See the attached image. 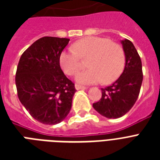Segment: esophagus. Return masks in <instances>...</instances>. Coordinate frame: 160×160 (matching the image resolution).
Listing matches in <instances>:
<instances>
[{
	"instance_id": "esophagus-1",
	"label": "esophagus",
	"mask_w": 160,
	"mask_h": 160,
	"mask_svg": "<svg viewBox=\"0 0 160 160\" xmlns=\"http://www.w3.org/2000/svg\"><path fill=\"white\" fill-rule=\"evenodd\" d=\"M75 89L77 90H85L86 89V87H85V86H82V85H75Z\"/></svg>"
}]
</instances>
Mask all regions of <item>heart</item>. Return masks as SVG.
I'll return each mask as SVG.
<instances>
[{"label": "heart", "instance_id": "heart-1", "mask_svg": "<svg viewBox=\"0 0 160 160\" xmlns=\"http://www.w3.org/2000/svg\"><path fill=\"white\" fill-rule=\"evenodd\" d=\"M81 59H87L89 69L78 73L76 81L90 85L102 81L110 84L121 75L125 65L124 51L119 44L98 36H88L76 41L73 48L61 52L60 65L68 75H75L81 66Z\"/></svg>", "mask_w": 160, "mask_h": 160}]
</instances>
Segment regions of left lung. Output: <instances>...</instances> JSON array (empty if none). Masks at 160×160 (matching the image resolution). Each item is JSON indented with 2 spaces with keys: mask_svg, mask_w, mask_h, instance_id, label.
<instances>
[{
  "mask_svg": "<svg viewBox=\"0 0 160 160\" xmlns=\"http://www.w3.org/2000/svg\"><path fill=\"white\" fill-rule=\"evenodd\" d=\"M125 55V66L119 79L111 85L102 88V96L93 107L108 119H117L129 111L139 96L143 81L142 62L134 44L121 41Z\"/></svg>",
  "mask_w": 160,
  "mask_h": 160,
  "instance_id": "obj_1",
  "label": "left lung"
}]
</instances>
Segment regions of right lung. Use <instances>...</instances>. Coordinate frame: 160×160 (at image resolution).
<instances>
[{
    "label": "right lung",
    "mask_w": 160,
    "mask_h": 160,
    "mask_svg": "<svg viewBox=\"0 0 160 160\" xmlns=\"http://www.w3.org/2000/svg\"><path fill=\"white\" fill-rule=\"evenodd\" d=\"M70 39L45 36L21 56L16 74L18 98L26 110L44 124L65 119L72 105L75 85L60 66V55Z\"/></svg>",
    "instance_id": "1"
}]
</instances>
